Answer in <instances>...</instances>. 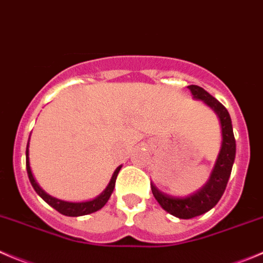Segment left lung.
I'll return each mask as SVG.
<instances>
[{"mask_svg": "<svg viewBox=\"0 0 263 263\" xmlns=\"http://www.w3.org/2000/svg\"><path fill=\"white\" fill-rule=\"evenodd\" d=\"M187 88L191 91L194 99L204 101V104H207L217 114L221 123L222 142H221L220 153H218L215 167L211 172L207 183L196 193L185 196V198H177V196L162 193L153 183H150L153 195L160 204V207L175 217L182 218V220H189V218L203 215L217 204L225 191L229 178H230L236 153L235 137H234L233 124H231V118L228 109L217 99L210 95L204 88L195 85L187 86Z\"/></svg>", "mask_w": 263, "mask_h": 263, "instance_id": "obj_1", "label": "left lung"}]
</instances>
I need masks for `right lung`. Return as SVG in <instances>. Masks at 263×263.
I'll use <instances>...</instances> for the list:
<instances>
[{
    "label": "right lung",
    "mask_w": 263,
    "mask_h": 263,
    "mask_svg": "<svg viewBox=\"0 0 263 263\" xmlns=\"http://www.w3.org/2000/svg\"><path fill=\"white\" fill-rule=\"evenodd\" d=\"M28 146H29V141H28L25 155H27V172H28V177H29L30 183H32L35 193H37L38 195H40L41 198L47 203V204H50L51 207L55 208L58 212H60L61 215L64 216H69V217H78V216H85V215H90V213L96 212V211L101 210V208L106 204V202L109 200V198H110L111 193H113L114 190L117 176H118V172L122 168V165L117 167V170L114 171L113 176H111L106 189L100 194V195L96 196L95 199L87 200V202H81V203L65 202V200L56 199V198H53V196L48 195V194L45 193V191L40 187V185L35 182L34 177H33L32 175V170H30V165H29V157H28V155H29V152H28Z\"/></svg>",
    "instance_id": "right-lung-1"
}]
</instances>
